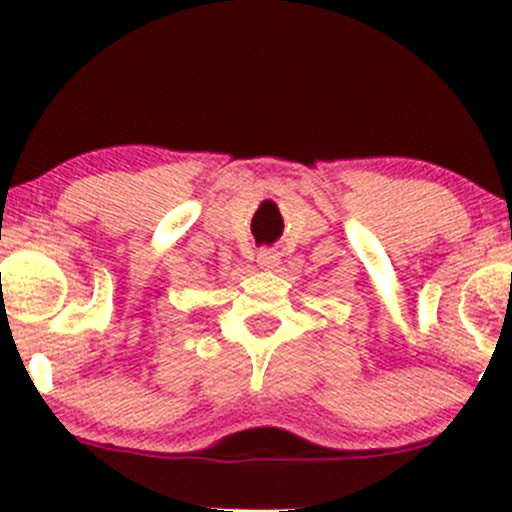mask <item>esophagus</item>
<instances>
[{
  "mask_svg": "<svg viewBox=\"0 0 512 512\" xmlns=\"http://www.w3.org/2000/svg\"><path fill=\"white\" fill-rule=\"evenodd\" d=\"M257 264H260L262 269H274L276 264H279V252L276 250H260L257 252Z\"/></svg>",
  "mask_w": 512,
  "mask_h": 512,
  "instance_id": "obj_1",
  "label": "esophagus"
}]
</instances>
